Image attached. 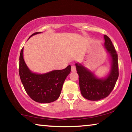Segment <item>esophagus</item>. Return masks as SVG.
Returning a JSON list of instances; mask_svg holds the SVG:
<instances>
[{
	"label": "esophagus",
	"mask_w": 132,
	"mask_h": 132,
	"mask_svg": "<svg viewBox=\"0 0 132 132\" xmlns=\"http://www.w3.org/2000/svg\"><path fill=\"white\" fill-rule=\"evenodd\" d=\"M71 71L72 72H75V71H76V67H75V65L72 64L71 66Z\"/></svg>",
	"instance_id": "34e87169"
}]
</instances>
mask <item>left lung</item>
<instances>
[{"label": "left lung", "mask_w": 132, "mask_h": 132, "mask_svg": "<svg viewBox=\"0 0 132 132\" xmlns=\"http://www.w3.org/2000/svg\"><path fill=\"white\" fill-rule=\"evenodd\" d=\"M104 45L112 57L110 74L105 79H98L94 74L81 64H76L79 76V84L81 95L86 99L98 101L107 97L113 90L119 76L118 54L111 40L104 35Z\"/></svg>", "instance_id": "1"}]
</instances>
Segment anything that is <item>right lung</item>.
Listing matches in <instances>:
<instances>
[{
	"instance_id": "obj_1",
	"label": "right lung",
	"mask_w": 132,
	"mask_h": 132,
	"mask_svg": "<svg viewBox=\"0 0 132 132\" xmlns=\"http://www.w3.org/2000/svg\"><path fill=\"white\" fill-rule=\"evenodd\" d=\"M40 32H35L31 35ZM21 50L19 57V72L21 81L27 94L34 101L42 103L55 101L60 95L63 84L66 77L71 72V66L62 70H56L45 73L37 74L29 71L23 57Z\"/></svg>"
}]
</instances>
